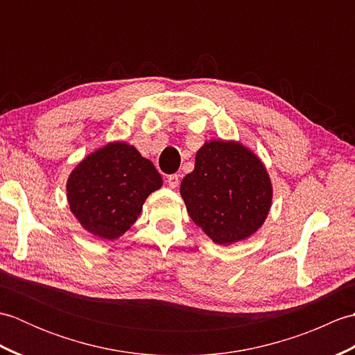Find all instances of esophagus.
Instances as JSON below:
<instances>
[{
  "instance_id": "obj_1",
  "label": "esophagus",
  "mask_w": 355,
  "mask_h": 355,
  "mask_svg": "<svg viewBox=\"0 0 355 355\" xmlns=\"http://www.w3.org/2000/svg\"><path fill=\"white\" fill-rule=\"evenodd\" d=\"M168 184H169V187H172V189H175V187L180 184V177L177 175V173H173V175L168 177Z\"/></svg>"
}]
</instances>
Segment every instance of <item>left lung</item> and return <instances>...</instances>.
<instances>
[{
  "label": "left lung",
  "instance_id": "1",
  "mask_svg": "<svg viewBox=\"0 0 355 355\" xmlns=\"http://www.w3.org/2000/svg\"><path fill=\"white\" fill-rule=\"evenodd\" d=\"M187 214L216 244L245 239L266 221L271 184L263 164L235 141L206 143L180 186Z\"/></svg>",
  "mask_w": 355,
  "mask_h": 355
}]
</instances>
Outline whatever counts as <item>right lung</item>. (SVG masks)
Returning <instances> with one entry per match:
<instances>
[{"mask_svg": "<svg viewBox=\"0 0 355 355\" xmlns=\"http://www.w3.org/2000/svg\"><path fill=\"white\" fill-rule=\"evenodd\" d=\"M162 184L153 163L134 146L117 141L78 164L67 183V197L89 233L114 239L137 221L148 195Z\"/></svg>", "mask_w": 355, "mask_h": 355, "instance_id": "add662e5", "label": "right lung"}]
</instances>
